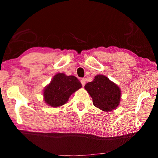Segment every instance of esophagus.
Segmentation results:
<instances>
[{
	"instance_id": "1",
	"label": "esophagus",
	"mask_w": 158,
	"mask_h": 158,
	"mask_svg": "<svg viewBox=\"0 0 158 158\" xmlns=\"http://www.w3.org/2000/svg\"><path fill=\"white\" fill-rule=\"evenodd\" d=\"M81 83L82 84V85L84 86L85 85V78H81Z\"/></svg>"
}]
</instances>
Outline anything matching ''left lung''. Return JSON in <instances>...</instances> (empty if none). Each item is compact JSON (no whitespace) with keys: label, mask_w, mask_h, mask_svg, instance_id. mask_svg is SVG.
Instances as JSON below:
<instances>
[{"label":"left lung","mask_w":158,"mask_h":158,"mask_svg":"<svg viewBox=\"0 0 158 158\" xmlns=\"http://www.w3.org/2000/svg\"><path fill=\"white\" fill-rule=\"evenodd\" d=\"M85 88L94 105L103 111H112L119 104L120 88L105 75H96L94 81L85 84Z\"/></svg>","instance_id":"left-lung-1"}]
</instances>
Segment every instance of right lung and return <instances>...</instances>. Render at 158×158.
Returning <instances> with one entry per match:
<instances>
[{"label":"right lung","instance_id":"add662e5","mask_svg":"<svg viewBox=\"0 0 158 158\" xmlns=\"http://www.w3.org/2000/svg\"><path fill=\"white\" fill-rule=\"evenodd\" d=\"M82 87L81 82L73 75L67 76L64 73H57L50 83L44 88L45 103L52 107H59L68 101L73 93Z\"/></svg>","mask_w":158,"mask_h":158}]
</instances>
